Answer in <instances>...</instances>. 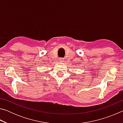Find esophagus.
Here are the masks:
<instances>
[{"mask_svg": "<svg viewBox=\"0 0 123 123\" xmlns=\"http://www.w3.org/2000/svg\"><path fill=\"white\" fill-rule=\"evenodd\" d=\"M60 62H63L64 61V59H63V58H60Z\"/></svg>", "mask_w": 123, "mask_h": 123, "instance_id": "34e87169", "label": "esophagus"}]
</instances>
